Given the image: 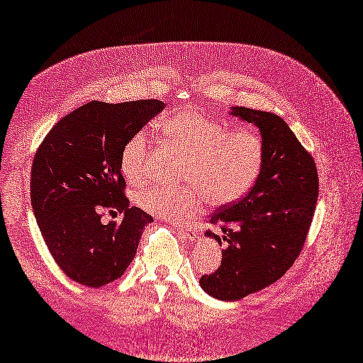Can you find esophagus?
<instances>
[{
	"label": "esophagus",
	"mask_w": 363,
	"mask_h": 363,
	"mask_svg": "<svg viewBox=\"0 0 363 363\" xmlns=\"http://www.w3.org/2000/svg\"><path fill=\"white\" fill-rule=\"evenodd\" d=\"M176 229H177L179 235H180L182 238L187 239V240H195L196 236H198L196 230H195L192 226H177Z\"/></svg>",
	"instance_id": "1"
}]
</instances>
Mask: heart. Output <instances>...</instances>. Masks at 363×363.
I'll return each mask as SVG.
<instances>
[{
	"label": "heart",
	"instance_id": "heart-1",
	"mask_svg": "<svg viewBox=\"0 0 363 363\" xmlns=\"http://www.w3.org/2000/svg\"><path fill=\"white\" fill-rule=\"evenodd\" d=\"M165 139L187 157L179 187L149 186L135 194L146 213L167 220L195 217L205 201L228 205L242 198L257 180L264 158L262 135L251 128L230 130L221 121L189 109L164 121ZM150 142L145 130L133 133L121 150L124 177L137 184L147 174Z\"/></svg>",
	"mask_w": 363,
	"mask_h": 363
}]
</instances>
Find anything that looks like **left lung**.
Here are the masks:
<instances>
[{"label": "left lung", "instance_id": "obj_1", "mask_svg": "<svg viewBox=\"0 0 363 363\" xmlns=\"http://www.w3.org/2000/svg\"><path fill=\"white\" fill-rule=\"evenodd\" d=\"M260 128L264 158L248 194L210 217L223 235L206 230L224 250L221 264L199 284L210 296L235 301L282 278L300 255L312 224L319 177L316 164L278 115L232 108Z\"/></svg>", "mask_w": 363, "mask_h": 363}]
</instances>
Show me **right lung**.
Masks as SVG:
<instances>
[{
  "instance_id": "add662e5",
  "label": "right lung",
  "mask_w": 363,
  "mask_h": 363,
  "mask_svg": "<svg viewBox=\"0 0 363 363\" xmlns=\"http://www.w3.org/2000/svg\"><path fill=\"white\" fill-rule=\"evenodd\" d=\"M164 109L157 99L93 100L48 131L32 162L30 205L44 242L72 281L99 288L133 262L152 216L131 206L119 157L128 137ZM123 214L103 223L105 213Z\"/></svg>"
}]
</instances>
